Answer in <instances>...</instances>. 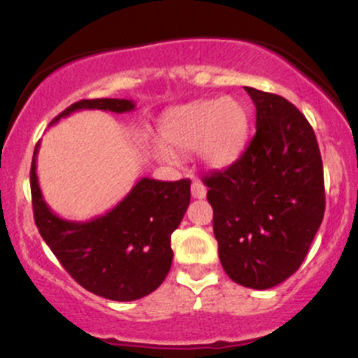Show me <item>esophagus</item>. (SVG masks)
<instances>
[{
	"label": "esophagus",
	"mask_w": 358,
	"mask_h": 358,
	"mask_svg": "<svg viewBox=\"0 0 358 358\" xmlns=\"http://www.w3.org/2000/svg\"><path fill=\"white\" fill-rule=\"evenodd\" d=\"M205 195H207L205 185L202 182H199V180H195V182L192 183V196L193 199H205Z\"/></svg>",
	"instance_id": "1"
}]
</instances>
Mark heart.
<instances>
[{
	"label": "heart",
	"instance_id": "1",
	"mask_svg": "<svg viewBox=\"0 0 358 358\" xmlns=\"http://www.w3.org/2000/svg\"><path fill=\"white\" fill-rule=\"evenodd\" d=\"M249 110L232 97L196 101L180 106L163 117L159 133L165 146L156 145L153 153L159 162L176 165L175 153L196 148L207 166H231L244 153L249 138Z\"/></svg>",
	"mask_w": 358,
	"mask_h": 358
}]
</instances>
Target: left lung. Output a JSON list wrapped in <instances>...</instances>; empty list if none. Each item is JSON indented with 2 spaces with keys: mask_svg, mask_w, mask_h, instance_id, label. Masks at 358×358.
Returning <instances> with one entry per match:
<instances>
[{
  "mask_svg": "<svg viewBox=\"0 0 358 358\" xmlns=\"http://www.w3.org/2000/svg\"><path fill=\"white\" fill-rule=\"evenodd\" d=\"M244 89L256 106V134L203 183L222 268L237 285L269 289L296 273L318 232L323 163L313 127L291 102Z\"/></svg>",
  "mask_w": 358,
  "mask_h": 358,
  "instance_id": "1",
  "label": "left lung"
}]
</instances>
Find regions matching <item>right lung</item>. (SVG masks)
I'll return each instance as SVG.
<instances>
[{"instance_id": "obj_1", "label": "right lung", "mask_w": 358, "mask_h": 358, "mask_svg": "<svg viewBox=\"0 0 358 358\" xmlns=\"http://www.w3.org/2000/svg\"><path fill=\"white\" fill-rule=\"evenodd\" d=\"M129 99H85L52 121L82 109L129 113ZM36 143L30 185L35 224L60 264L82 287L113 301H134L165 281L173 261L171 234L190 203V180L139 178L124 199L104 215L77 222L62 219L43 200L36 176Z\"/></svg>"}]
</instances>
